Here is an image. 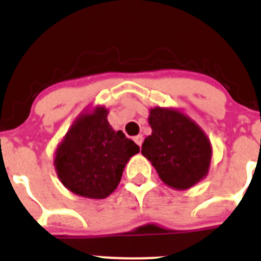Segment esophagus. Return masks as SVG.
I'll return each mask as SVG.
<instances>
[{"mask_svg": "<svg viewBox=\"0 0 261 261\" xmlns=\"http://www.w3.org/2000/svg\"><path fill=\"white\" fill-rule=\"evenodd\" d=\"M134 140H135V143L138 144L139 146H141V144H143V140H144V138L141 135H138V136H135V138H134Z\"/></svg>", "mask_w": 261, "mask_h": 261, "instance_id": "34e87169", "label": "esophagus"}]
</instances>
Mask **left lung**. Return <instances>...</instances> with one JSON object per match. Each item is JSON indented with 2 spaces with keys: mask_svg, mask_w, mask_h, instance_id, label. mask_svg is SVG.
<instances>
[{
  "mask_svg": "<svg viewBox=\"0 0 261 261\" xmlns=\"http://www.w3.org/2000/svg\"><path fill=\"white\" fill-rule=\"evenodd\" d=\"M151 135L141 152L151 162L160 179L175 189L191 188L208 173L211 144L188 117L169 109H152Z\"/></svg>",
  "mask_w": 261,
  "mask_h": 261,
  "instance_id": "1",
  "label": "left lung"
}]
</instances>
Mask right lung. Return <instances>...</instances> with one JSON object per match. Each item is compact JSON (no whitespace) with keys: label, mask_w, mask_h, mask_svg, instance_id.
Returning <instances> with one entry per match:
<instances>
[{"label":"right lung","mask_w":261,"mask_h":261,"mask_svg":"<svg viewBox=\"0 0 261 261\" xmlns=\"http://www.w3.org/2000/svg\"><path fill=\"white\" fill-rule=\"evenodd\" d=\"M107 110L98 107L78 118L60 144L55 169L62 183L87 198H106L117 188L123 168L140 147L107 121Z\"/></svg>","instance_id":"1"}]
</instances>
